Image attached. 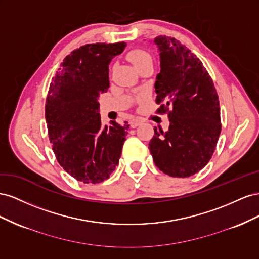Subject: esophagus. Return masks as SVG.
<instances>
[{
  "label": "esophagus",
  "mask_w": 259,
  "mask_h": 259,
  "mask_svg": "<svg viewBox=\"0 0 259 259\" xmlns=\"http://www.w3.org/2000/svg\"><path fill=\"white\" fill-rule=\"evenodd\" d=\"M142 123V121L140 120H138V119H132L131 121H130V125H131V127H136V126H138V125Z\"/></svg>",
  "instance_id": "1"
}]
</instances>
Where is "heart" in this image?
I'll use <instances>...</instances> for the list:
<instances>
[{"label":"heart","mask_w":259,"mask_h":259,"mask_svg":"<svg viewBox=\"0 0 259 259\" xmlns=\"http://www.w3.org/2000/svg\"><path fill=\"white\" fill-rule=\"evenodd\" d=\"M127 58L130 59L132 64L135 66L136 69H138L139 67H142L146 64H152L151 55L149 54L147 51L142 50V49L132 50L127 54Z\"/></svg>","instance_id":"heart-1"}]
</instances>
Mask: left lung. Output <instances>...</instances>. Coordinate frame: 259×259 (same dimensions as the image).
<instances>
[{
	"label": "left lung",
	"mask_w": 259,
	"mask_h": 259,
	"mask_svg": "<svg viewBox=\"0 0 259 259\" xmlns=\"http://www.w3.org/2000/svg\"><path fill=\"white\" fill-rule=\"evenodd\" d=\"M161 58L156 75L158 113H167V132L154 128L149 150L164 174L185 178L205 167L222 131L213 80L202 61L174 37L154 38Z\"/></svg>",
	"instance_id": "1"
}]
</instances>
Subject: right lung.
I'll use <instances>...</instances> for the list:
<instances>
[{"label":"right lung","mask_w":259,"mask_h":259,"mask_svg":"<svg viewBox=\"0 0 259 259\" xmlns=\"http://www.w3.org/2000/svg\"><path fill=\"white\" fill-rule=\"evenodd\" d=\"M125 42L85 44L60 64L46 97L45 119L55 156L84 184L108 179L119 164L127 122L101 126L98 97L109 89V64Z\"/></svg>","instance_id":"right-lung-1"}]
</instances>
